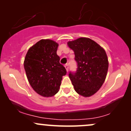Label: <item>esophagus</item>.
<instances>
[{
    "label": "esophagus",
    "mask_w": 131,
    "mask_h": 131,
    "mask_svg": "<svg viewBox=\"0 0 131 131\" xmlns=\"http://www.w3.org/2000/svg\"><path fill=\"white\" fill-rule=\"evenodd\" d=\"M64 67H65L66 70H67V72L68 71V64H66L65 65H64Z\"/></svg>",
    "instance_id": "1"
}]
</instances>
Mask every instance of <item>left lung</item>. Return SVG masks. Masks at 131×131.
<instances>
[{"instance_id": "1", "label": "left lung", "mask_w": 131, "mask_h": 131, "mask_svg": "<svg viewBox=\"0 0 131 131\" xmlns=\"http://www.w3.org/2000/svg\"><path fill=\"white\" fill-rule=\"evenodd\" d=\"M68 46L74 51L78 63L76 73H69L72 84L78 94L91 97L100 89L107 74L106 52L97 42L86 37L69 41Z\"/></svg>"}]
</instances>
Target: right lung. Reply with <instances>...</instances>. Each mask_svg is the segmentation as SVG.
Wrapping results in <instances>:
<instances>
[{"instance_id":"1","label":"right lung","mask_w":131,"mask_h":131,"mask_svg":"<svg viewBox=\"0 0 131 131\" xmlns=\"http://www.w3.org/2000/svg\"><path fill=\"white\" fill-rule=\"evenodd\" d=\"M58 44L50 39H41L29 48L24 61L28 80L41 96H53L59 91L67 70L60 63Z\"/></svg>"}]
</instances>
